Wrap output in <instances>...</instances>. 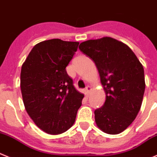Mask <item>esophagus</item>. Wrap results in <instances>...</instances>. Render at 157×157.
<instances>
[{"label": "esophagus", "instance_id": "esophagus-1", "mask_svg": "<svg viewBox=\"0 0 157 157\" xmlns=\"http://www.w3.org/2000/svg\"><path fill=\"white\" fill-rule=\"evenodd\" d=\"M91 90H92V89H91L90 86H86V92L87 93V95H89V94H90Z\"/></svg>", "mask_w": 157, "mask_h": 157}]
</instances>
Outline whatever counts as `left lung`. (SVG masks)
Returning <instances> with one entry per match:
<instances>
[{"label":"left lung","mask_w":157,"mask_h":157,"mask_svg":"<svg viewBox=\"0 0 157 157\" xmlns=\"http://www.w3.org/2000/svg\"><path fill=\"white\" fill-rule=\"evenodd\" d=\"M79 49L97 67L106 94L95 110L97 126L105 133L119 134L136 119L145 92L144 69L126 44L109 37L81 43Z\"/></svg>","instance_id":"8db88e82"}]
</instances>
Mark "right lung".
<instances>
[{"mask_svg":"<svg viewBox=\"0 0 157 157\" xmlns=\"http://www.w3.org/2000/svg\"><path fill=\"white\" fill-rule=\"evenodd\" d=\"M78 42L51 39L34 46L21 71L27 113L38 128L52 135L72 126L84 95L73 86L65 68Z\"/></svg>","mask_w":157,"mask_h":157,"instance_id":"obj_1","label":"right lung"}]
</instances>
